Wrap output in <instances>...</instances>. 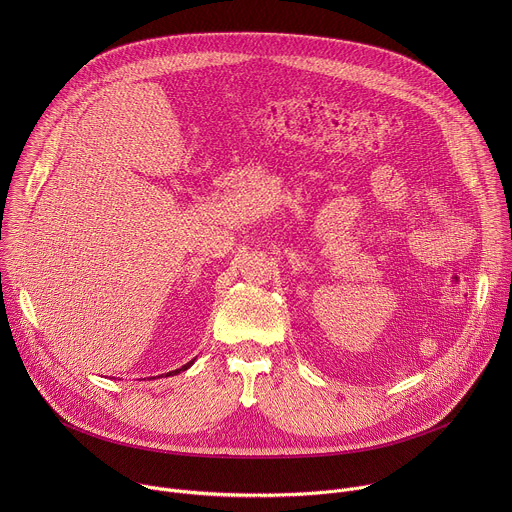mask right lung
<instances>
[{
    "instance_id": "obj_1",
    "label": "right lung",
    "mask_w": 512,
    "mask_h": 512,
    "mask_svg": "<svg viewBox=\"0 0 512 512\" xmlns=\"http://www.w3.org/2000/svg\"><path fill=\"white\" fill-rule=\"evenodd\" d=\"M192 364H194V360H190V362H186V364H184V367H182V369H176V371H172V373H168V375H166V377H170V375H178V373H182V371H186V369H190V367H192Z\"/></svg>"
}]
</instances>
